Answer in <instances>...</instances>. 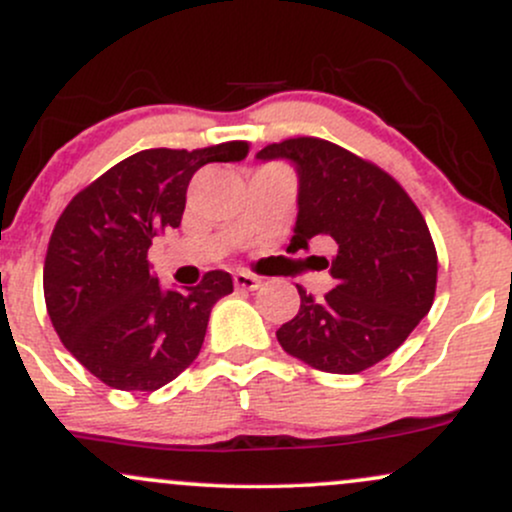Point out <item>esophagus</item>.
Segmentation results:
<instances>
[{
	"mask_svg": "<svg viewBox=\"0 0 512 512\" xmlns=\"http://www.w3.org/2000/svg\"><path fill=\"white\" fill-rule=\"evenodd\" d=\"M233 284H236L238 289L257 291L262 286V279H260V276L250 274V272H236V274H233Z\"/></svg>",
	"mask_w": 512,
	"mask_h": 512,
	"instance_id": "1",
	"label": "esophagus"
}]
</instances>
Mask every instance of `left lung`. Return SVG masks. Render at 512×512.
Segmentation results:
<instances>
[{
    "label": "left lung",
    "instance_id": "left-lung-1",
    "mask_svg": "<svg viewBox=\"0 0 512 512\" xmlns=\"http://www.w3.org/2000/svg\"><path fill=\"white\" fill-rule=\"evenodd\" d=\"M260 161H291L298 216L289 250L330 238L325 260L334 289L315 301L298 286L301 308L276 330L281 349L325 373H361L404 344L436 296L438 255L431 233L383 168L342 146L298 137L257 151Z\"/></svg>",
    "mask_w": 512,
    "mask_h": 512
}]
</instances>
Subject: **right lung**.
I'll list each match as a JSON object with an SVG mask.
<instances>
[{
	"label": "right lung",
	"mask_w": 512,
	"mask_h": 512,
	"mask_svg": "<svg viewBox=\"0 0 512 512\" xmlns=\"http://www.w3.org/2000/svg\"><path fill=\"white\" fill-rule=\"evenodd\" d=\"M248 142L146 149L76 195L52 231L45 305L62 344L88 373L127 392L168 385L199 356L209 315L233 291L214 269L190 289H166L146 260L151 240L178 228L192 175L243 161Z\"/></svg>",
	"instance_id": "obj_1"
}]
</instances>
